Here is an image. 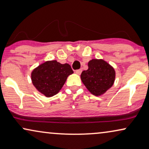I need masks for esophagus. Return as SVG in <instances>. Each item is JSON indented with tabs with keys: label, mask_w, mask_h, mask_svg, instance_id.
Masks as SVG:
<instances>
[{
	"label": "esophagus",
	"mask_w": 149,
	"mask_h": 149,
	"mask_svg": "<svg viewBox=\"0 0 149 149\" xmlns=\"http://www.w3.org/2000/svg\"><path fill=\"white\" fill-rule=\"evenodd\" d=\"M81 72H82V70H81V69H79V70H77L76 71H75V72L77 73V74H81Z\"/></svg>",
	"instance_id": "obj_1"
}]
</instances>
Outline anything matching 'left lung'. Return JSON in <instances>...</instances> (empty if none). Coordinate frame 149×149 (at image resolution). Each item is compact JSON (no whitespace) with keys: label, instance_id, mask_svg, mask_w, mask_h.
<instances>
[{"label":"left lung","instance_id":"8db88e82","mask_svg":"<svg viewBox=\"0 0 149 149\" xmlns=\"http://www.w3.org/2000/svg\"><path fill=\"white\" fill-rule=\"evenodd\" d=\"M81 79L89 92L100 96L113 86L115 70L106 61L93 59L88 62V69L81 73Z\"/></svg>","mask_w":149,"mask_h":149}]
</instances>
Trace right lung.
Instances as JSON below:
<instances>
[{
    "label": "right lung",
    "mask_w": 149,
    "mask_h": 149,
    "mask_svg": "<svg viewBox=\"0 0 149 149\" xmlns=\"http://www.w3.org/2000/svg\"><path fill=\"white\" fill-rule=\"evenodd\" d=\"M72 73L68 64H62L56 60L47 61L32 70L31 79L36 89L49 97L60 91L68 77Z\"/></svg>",
    "instance_id": "1"
}]
</instances>
